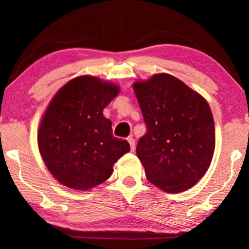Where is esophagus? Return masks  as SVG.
Segmentation results:
<instances>
[{"mask_svg":"<svg viewBox=\"0 0 249 249\" xmlns=\"http://www.w3.org/2000/svg\"><path fill=\"white\" fill-rule=\"evenodd\" d=\"M128 142H129V144H130L131 152H134L135 151V139L132 137H128Z\"/></svg>","mask_w":249,"mask_h":249,"instance_id":"esophagus-1","label":"esophagus"}]
</instances>
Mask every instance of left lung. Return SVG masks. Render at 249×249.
Returning a JSON list of instances; mask_svg holds the SVG:
<instances>
[{
    "label": "left lung",
    "mask_w": 249,
    "mask_h": 249,
    "mask_svg": "<svg viewBox=\"0 0 249 249\" xmlns=\"http://www.w3.org/2000/svg\"><path fill=\"white\" fill-rule=\"evenodd\" d=\"M134 90L146 124L136 147L146 178L166 193L192 188L205 175L215 148L209 103L168 73L137 81Z\"/></svg>",
    "instance_id": "8db88e82"
}]
</instances>
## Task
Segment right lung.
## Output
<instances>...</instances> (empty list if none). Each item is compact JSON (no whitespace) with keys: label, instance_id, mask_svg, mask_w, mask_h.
I'll use <instances>...</instances> for the list:
<instances>
[{"label":"right lung","instance_id":"add662e5","mask_svg":"<svg viewBox=\"0 0 249 249\" xmlns=\"http://www.w3.org/2000/svg\"><path fill=\"white\" fill-rule=\"evenodd\" d=\"M120 91L117 85L91 76L67 83L47 107L38 129V147L54 178L76 190L108 179L114 163L130 151L114 137L103 110Z\"/></svg>","mask_w":249,"mask_h":249}]
</instances>
